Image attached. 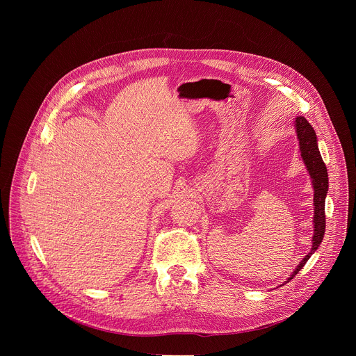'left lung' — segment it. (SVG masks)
I'll return each mask as SVG.
<instances>
[{
	"label": "left lung",
	"instance_id": "left-lung-1",
	"mask_svg": "<svg viewBox=\"0 0 356 356\" xmlns=\"http://www.w3.org/2000/svg\"><path fill=\"white\" fill-rule=\"evenodd\" d=\"M294 128H296V134L300 145L301 159L309 170L312 183L314 187V221H313L314 235H313L312 250L297 265V268L293 270L287 282L291 280L302 269V266L306 265V262L310 259V257L318 249L320 243L323 242L324 232H325V197L328 193V173H327L325 163L323 162V158L320 155L316 131L304 117L296 118Z\"/></svg>",
	"mask_w": 356,
	"mask_h": 356
}]
</instances>
